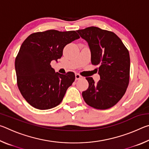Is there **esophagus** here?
Returning <instances> with one entry per match:
<instances>
[{
  "label": "esophagus",
  "instance_id": "obj_1",
  "mask_svg": "<svg viewBox=\"0 0 149 149\" xmlns=\"http://www.w3.org/2000/svg\"><path fill=\"white\" fill-rule=\"evenodd\" d=\"M81 78H82V76H81V75H80L79 74H75V79L78 80V79H81Z\"/></svg>",
  "mask_w": 149,
  "mask_h": 149
}]
</instances>
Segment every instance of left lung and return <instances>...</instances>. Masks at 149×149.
Segmentation results:
<instances>
[{"label":"left lung","mask_w":149,"mask_h":149,"mask_svg":"<svg viewBox=\"0 0 149 149\" xmlns=\"http://www.w3.org/2000/svg\"><path fill=\"white\" fill-rule=\"evenodd\" d=\"M77 32L87 42L92 64L99 65L100 80L95 82L91 77H86L89 87L82 96L90 107L108 109L122 99L129 84V52L113 32L93 26Z\"/></svg>","instance_id":"1"}]
</instances>
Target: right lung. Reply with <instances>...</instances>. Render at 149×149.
<instances>
[{"label": "right lung", "mask_w": 149, "mask_h": 149, "mask_svg": "<svg viewBox=\"0 0 149 149\" xmlns=\"http://www.w3.org/2000/svg\"><path fill=\"white\" fill-rule=\"evenodd\" d=\"M79 38L75 31L48 30L30 35L15 60L17 86L30 105L48 110L58 105L75 80L74 72H56L50 65L62 56L65 45Z\"/></svg>", "instance_id": "right-lung-1"}]
</instances>
